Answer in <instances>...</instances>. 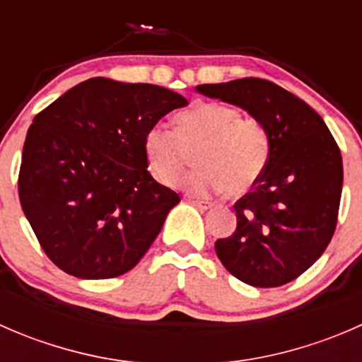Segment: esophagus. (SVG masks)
Instances as JSON below:
<instances>
[{
    "label": "esophagus",
    "instance_id": "obj_1",
    "mask_svg": "<svg viewBox=\"0 0 362 362\" xmlns=\"http://www.w3.org/2000/svg\"><path fill=\"white\" fill-rule=\"evenodd\" d=\"M189 203L194 204V206L199 208V210H210V208H211V203L199 202V199H189Z\"/></svg>",
    "mask_w": 362,
    "mask_h": 362
}]
</instances>
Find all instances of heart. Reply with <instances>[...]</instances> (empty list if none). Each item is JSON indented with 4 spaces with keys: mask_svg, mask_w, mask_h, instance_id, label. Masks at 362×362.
<instances>
[{
    "mask_svg": "<svg viewBox=\"0 0 362 362\" xmlns=\"http://www.w3.org/2000/svg\"><path fill=\"white\" fill-rule=\"evenodd\" d=\"M268 134L259 120L222 103H199L178 113L175 131L154 126L145 136L152 177L173 187L196 154L198 171L182 187L192 196L224 191L243 194L261 177L268 160Z\"/></svg>",
    "mask_w": 362,
    "mask_h": 362,
    "instance_id": "obj_1",
    "label": "heart"
}]
</instances>
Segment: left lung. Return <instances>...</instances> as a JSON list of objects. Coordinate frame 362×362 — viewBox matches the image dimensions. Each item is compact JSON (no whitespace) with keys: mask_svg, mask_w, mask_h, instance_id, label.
Returning a JSON list of instances; mask_svg holds the SVG:
<instances>
[{"mask_svg":"<svg viewBox=\"0 0 362 362\" xmlns=\"http://www.w3.org/2000/svg\"><path fill=\"white\" fill-rule=\"evenodd\" d=\"M196 93L242 108L266 129L264 170L236 202V231L217 240L215 252L249 286H284L322 255L337 229L343 185L337 141L319 113L269 80L203 83Z\"/></svg>","mask_w":362,"mask_h":362,"instance_id":"1","label":"left lung"}]
</instances>
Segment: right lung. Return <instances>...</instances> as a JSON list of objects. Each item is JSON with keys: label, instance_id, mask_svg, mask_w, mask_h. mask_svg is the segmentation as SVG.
I'll list each match as a JSON object with an SVG mask.
<instances>
[{"label": "right lung", "instance_id": "add662e5", "mask_svg": "<svg viewBox=\"0 0 362 362\" xmlns=\"http://www.w3.org/2000/svg\"><path fill=\"white\" fill-rule=\"evenodd\" d=\"M180 94L89 78L33 119L19 198L50 261L76 279L124 275L158 238L177 192L148 173L145 136Z\"/></svg>", "mask_w": 362, "mask_h": 362}]
</instances>
